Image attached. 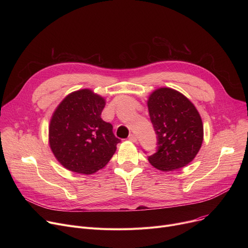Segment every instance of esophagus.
Returning <instances> with one entry per match:
<instances>
[{
    "instance_id": "esophagus-1",
    "label": "esophagus",
    "mask_w": 248,
    "mask_h": 248,
    "mask_svg": "<svg viewBox=\"0 0 248 248\" xmlns=\"http://www.w3.org/2000/svg\"><path fill=\"white\" fill-rule=\"evenodd\" d=\"M128 140H131V141H134V142H137L138 141V138L135 136V135H129V137H128Z\"/></svg>"
}]
</instances>
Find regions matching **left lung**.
Returning <instances> with one entry per match:
<instances>
[{"label":"left lung","instance_id":"left-lung-1","mask_svg":"<svg viewBox=\"0 0 248 248\" xmlns=\"http://www.w3.org/2000/svg\"><path fill=\"white\" fill-rule=\"evenodd\" d=\"M148 108L158 146L149 155L152 166L170 172L192 162L203 141V124L194 104L179 91L163 87L150 95Z\"/></svg>","mask_w":248,"mask_h":248}]
</instances>
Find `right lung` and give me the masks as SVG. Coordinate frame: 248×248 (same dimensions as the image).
Returning <instances> with one entry per match:
<instances>
[{
    "label": "right lung",
    "instance_id": "right-lung-1",
    "mask_svg": "<svg viewBox=\"0 0 248 248\" xmlns=\"http://www.w3.org/2000/svg\"><path fill=\"white\" fill-rule=\"evenodd\" d=\"M104 99L89 89L65 97L49 126V144L58 162L68 170L93 174L111 159L121 141L112 125L101 119Z\"/></svg>",
    "mask_w": 248,
    "mask_h": 248
}]
</instances>
